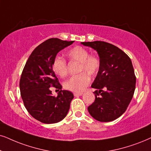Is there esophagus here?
Here are the masks:
<instances>
[{"instance_id": "34e87169", "label": "esophagus", "mask_w": 151, "mask_h": 151, "mask_svg": "<svg viewBox=\"0 0 151 151\" xmlns=\"http://www.w3.org/2000/svg\"><path fill=\"white\" fill-rule=\"evenodd\" d=\"M82 95H83V93H74V97H79V96H81Z\"/></svg>"}]
</instances>
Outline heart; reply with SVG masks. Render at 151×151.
<instances>
[{
	"mask_svg": "<svg viewBox=\"0 0 151 151\" xmlns=\"http://www.w3.org/2000/svg\"><path fill=\"white\" fill-rule=\"evenodd\" d=\"M67 55L72 61L79 63L78 72H81L77 75L72 76L64 82V88L74 93H80L89 84L90 77L98 73L100 67V60L97 56L89 55V51L84 47L77 46L68 51ZM53 70L57 75L65 77L68 74L66 60L61 56H56L53 59ZM87 73H86V72Z\"/></svg>",
	"mask_w": 151,
	"mask_h": 151,
	"instance_id": "heart-1",
	"label": "heart"
}]
</instances>
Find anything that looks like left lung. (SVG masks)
<instances>
[{
  "label": "left lung",
  "instance_id": "obj_1",
  "mask_svg": "<svg viewBox=\"0 0 151 151\" xmlns=\"http://www.w3.org/2000/svg\"><path fill=\"white\" fill-rule=\"evenodd\" d=\"M81 43L96 51L100 60L91 85L96 91L95 102L88 107L89 114L100 122L114 121L126 111L134 93L136 77L130 58L121 49L105 42Z\"/></svg>",
  "mask_w": 151,
  "mask_h": 151
}]
</instances>
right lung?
<instances>
[{
	"mask_svg": "<svg viewBox=\"0 0 151 151\" xmlns=\"http://www.w3.org/2000/svg\"><path fill=\"white\" fill-rule=\"evenodd\" d=\"M73 42L58 38L47 40L34 49L23 70L19 88L24 106L30 115L43 123H58L70 109L74 95L61 90L52 63L57 53ZM51 86L61 90L57 97L52 96L49 88Z\"/></svg>",
	"mask_w": 151,
	"mask_h": 151,
	"instance_id": "obj_1",
	"label": "right lung"
}]
</instances>
